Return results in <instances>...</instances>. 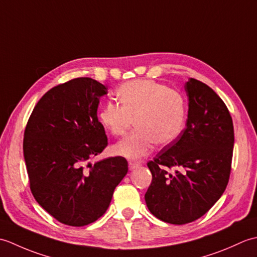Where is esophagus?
<instances>
[{
  "label": "esophagus",
  "mask_w": 257,
  "mask_h": 257,
  "mask_svg": "<svg viewBox=\"0 0 257 257\" xmlns=\"http://www.w3.org/2000/svg\"><path fill=\"white\" fill-rule=\"evenodd\" d=\"M139 166H140V163L130 161L129 162V170H135V169H137Z\"/></svg>",
  "instance_id": "34e87169"
}]
</instances>
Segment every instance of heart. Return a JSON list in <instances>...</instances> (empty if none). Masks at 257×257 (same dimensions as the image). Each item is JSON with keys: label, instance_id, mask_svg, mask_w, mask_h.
I'll list each match as a JSON object with an SVG mask.
<instances>
[{"label": "heart", "instance_id": "obj_1", "mask_svg": "<svg viewBox=\"0 0 257 257\" xmlns=\"http://www.w3.org/2000/svg\"><path fill=\"white\" fill-rule=\"evenodd\" d=\"M118 102L107 101L99 112L101 124L113 136H123L135 120L136 130L113 146L114 154L137 160L155 144L176 140L183 127L185 101L179 91L155 80H132L119 87Z\"/></svg>", "mask_w": 257, "mask_h": 257}]
</instances>
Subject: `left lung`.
Masks as SVG:
<instances>
[{
    "label": "left lung",
    "instance_id": "obj_1",
    "mask_svg": "<svg viewBox=\"0 0 257 257\" xmlns=\"http://www.w3.org/2000/svg\"><path fill=\"white\" fill-rule=\"evenodd\" d=\"M189 99L187 127L147 163L152 173L145 194L149 211L170 224L200 219L225 191L230 179L234 128L219 95L202 81L185 83ZM183 172L168 174L169 168Z\"/></svg>",
    "mask_w": 257,
    "mask_h": 257
}]
</instances>
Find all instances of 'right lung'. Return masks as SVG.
<instances>
[{
  "label": "right lung",
  "mask_w": 257,
  "mask_h": 257,
  "mask_svg": "<svg viewBox=\"0 0 257 257\" xmlns=\"http://www.w3.org/2000/svg\"><path fill=\"white\" fill-rule=\"evenodd\" d=\"M107 87L79 77L48 90L33 109L23 140L30 189L43 209L63 224L84 226L103 215L128 172L123 157L91 165L108 145L97 117Z\"/></svg>",
  "instance_id": "add662e5"
}]
</instances>
